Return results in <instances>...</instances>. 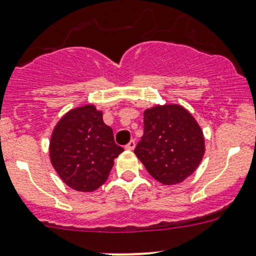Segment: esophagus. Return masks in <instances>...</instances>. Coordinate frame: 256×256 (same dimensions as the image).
Instances as JSON below:
<instances>
[{"mask_svg":"<svg viewBox=\"0 0 256 256\" xmlns=\"http://www.w3.org/2000/svg\"><path fill=\"white\" fill-rule=\"evenodd\" d=\"M135 146H136V141L135 140H131L130 141V142H128V145H126L125 146V148H126V150H134V148H135Z\"/></svg>","mask_w":256,"mask_h":256,"instance_id":"1","label":"esophagus"}]
</instances>
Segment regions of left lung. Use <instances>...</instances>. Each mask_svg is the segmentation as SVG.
Returning a JSON list of instances; mask_svg holds the SVG:
<instances>
[{
  "label": "left lung",
  "instance_id": "8db88e82",
  "mask_svg": "<svg viewBox=\"0 0 256 256\" xmlns=\"http://www.w3.org/2000/svg\"><path fill=\"white\" fill-rule=\"evenodd\" d=\"M135 155L164 185H175L194 172L205 152L199 124L180 105L154 106L144 112V135Z\"/></svg>",
  "mask_w": 256,
  "mask_h": 256
}]
</instances>
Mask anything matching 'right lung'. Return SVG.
Here are the masks:
<instances>
[{
    "label": "right lung",
    "mask_w": 256,
    "mask_h": 256,
    "mask_svg": "<svg viewBox=\"0 0 256 256\" xmlns=\"http://www.w3.org/2000/svg\"><path fill=\"white\" fill-rule=\"evenodd\" d=\"M124 151L114 140L102 111L85 105L68 111L57 122L50 141V158L71 188L91 192L108 180L114 160Z\"/></svg>",
    "instance_id": "1"
}]
</instances>
